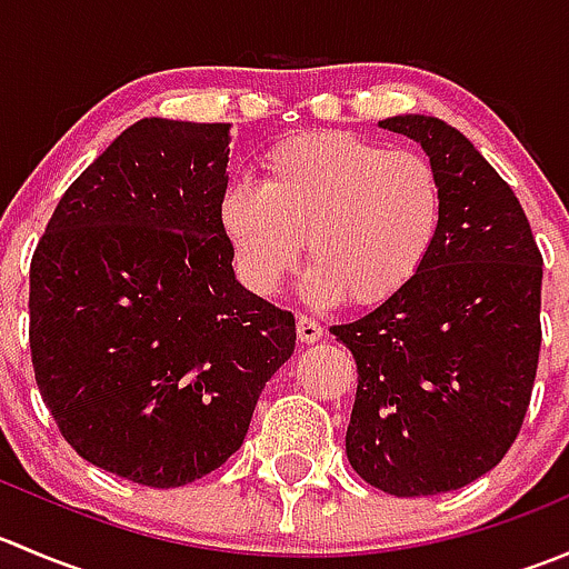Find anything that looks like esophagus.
<instances>
[{
  "mask_svg": "<svg viewBox=\"0 0 569 569\" xmlns=\"http://www.w3.org/2000/svg\"><path fill=\"white\" fill-rule=\"evenodd\" d=\"M321 336H325V327H321L319 321H313L308 317L297 319V338H300L302 343H317Z\"/></svg>",
  "mask_w": 569,
  "mask_h": 569,
  "instance_id": "esophagus-1",
  "label": "esophagus"
}]
</instances>
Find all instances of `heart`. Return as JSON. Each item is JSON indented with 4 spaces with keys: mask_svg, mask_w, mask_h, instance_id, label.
<instances>
[{
    "mask_svg": "<svg viewBox=\"0 0 569 569\" xmlns=\"http://www.w3.org/2000/svg\"><path fill=\"white\" fill-rule=\"evenodd\" d=\"M217 220L239 280L267 297L306 256V297L358 308L393 300L427 267L446 220V187L423 153L349 131H306L261 159V187H226Z\"/></svg>",
    "mask_w": 569,
    "mask_h": 569,
    "instance_id": "b5f03b06",
    "label": "heart"
}]
</instances>
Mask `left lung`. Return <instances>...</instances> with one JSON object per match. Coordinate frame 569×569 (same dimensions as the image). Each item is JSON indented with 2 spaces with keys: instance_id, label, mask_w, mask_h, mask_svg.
<instances>
[{
  "instance_id": "left-lung-1",
  "label": "left lung",
  "mask_w": 569,
  "mask_h": 569,
  "mask_svg": "<svg viewBox=\"0 0 569 569\" xmlns=\"http://www.w3.org/2000/svg\"><path fill=\"white\" fill-rule=\"evenodd\" d=\"M382 129L421 142L446 187L427 267L336 341L358 363L347 457L399 498L460 490L512 449L539 363L542 252L512 187L455 126L396 114Z\"/></svg>"
}]
</instances>
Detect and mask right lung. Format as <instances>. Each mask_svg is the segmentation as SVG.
I'll list each match as a JSON object with an SVG mask.
<instances>
[{"instance_id": "add662e5", "label": "right lung", "mask_w": 569, "mask_h": 569, "mask_svg": "<svg viewBox=\"0 0 569 569\" xmlns=\"http://www.w3.org/2000/svg\"><path fill=\"white\" fill-rule=\"evenodd\" d=\"M228 123L142 118L57 203L30 263L36 382L82 460L146 487L220 468L295 313L233 278Z\"/></svg>"}]
</instances>
